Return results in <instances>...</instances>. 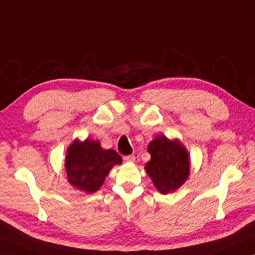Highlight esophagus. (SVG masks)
Instances as JSON below:
<instances>
[{"label": "esophagus", "instance_id": "34e87169", "mask_svg": "<svg viewBox=\"0 0 255 255\" xmlns=\"http://www.w3.org/2000/svg\"><path fill=\"white\" fill-rule=\"evenodd\" d=\"M124 161L125 162H135V155H126L124 156Z\"/></svg>", "mask_w": 255, "mask_h": 255}]
</instances>
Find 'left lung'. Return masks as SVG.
<instances>
[{
	"label": "left lung",
	"mask_w": 255,
	"mask_h": 255,
	"mask_svg": "<svg viewBox=\"0 0 255 255\" xmlns=\"http://www.w3.org/2000/svg\"><path fill=\"white\" fill-rule=\"evenodd\" d=\"M150 159L146 163V172L159 192L166 195L184 183L189 176V156L178 140H169L165 136L155 138L147 147Z\"/></svg>",
	"instance_id": "left-lung-1"
}]
</instances>
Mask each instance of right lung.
Wrapping results in <instances>:
<instances>
[{
	"label": "right lung",
	"mask_w": 255,
	"mask_h": 255,
	"mask_svg": "<svg viewBox=\"0 0 255 255\" xmlns=\"http://www.w3.org/2000/svg\"><path fill=\"white\" fill-rule=\"evenodd\" d=\"M122 157L114 149H102L98 140H75L67 150L65 167L68 182L77 189L92 193L98 191L116 164Z\"/></svg>",
	"instance_id": "add662e5"
}]
</instances>
